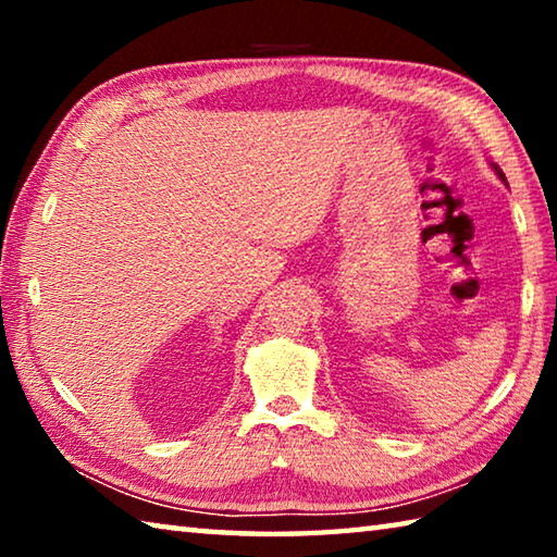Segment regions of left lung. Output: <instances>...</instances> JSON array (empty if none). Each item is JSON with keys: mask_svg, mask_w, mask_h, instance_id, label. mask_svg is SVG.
Wrapping results in <instances>:
<instances>
[{"mask_svg": "<svg viewBox=\"0 0 557 557\" xmlns=\"http://www.w3.org/2000/svg\"><path fill=\"white\" fill-rule=\"evenodd\" d=\"M494 169H496V174H498V176H502V182H506V176H504V172H502V169H498V166H494Z\"/></svg>", "mask_w": 557, "mask_h": 557, "instance_id": "obj_1", "label": "left lung"}]
</instances>
